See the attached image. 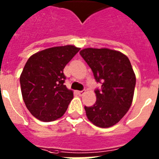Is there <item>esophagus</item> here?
I'll use <instances>...</instances> for the list:
<instances>
[{
    "instance_id": "esophagus-1",
    "label": "esophagus",
    "mask_w": 159,
    "mask_h": 159,
    "mask_svg": "<svg viewBox=\"0 0 159 159\" xmlns=\"http://www.w3.org/2000/svg\"><path fill=\"white\" fill-rule=\"evenodd\" d=\"M85 93V90H81V91H77V93H78L79 95H83L84 93Z\"/></svg>"
}]
</instances>
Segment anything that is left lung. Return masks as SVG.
Returning a JSON list of instances; mask_svg holds the SVG:
<instances>
[{
	"mask_svg": "<svg viewBox=\"0 0 159 159\" xmlns=\"http://www.w3.org/2000/svg\"><path fill=\"white\" fill-rule=\"evenodd\" d=\"M93 71L101 89H96V102L84 106L89 120L100 128L116 124L129 109L134 93L136 77L129 58L106 48H86L80 52Z\"/></svg>",
	"mask_w": 159,
	"mask_h": 159,
	"instance_id": "1",
	"label": "left lung"
}]
</instances>
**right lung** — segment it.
<instances>
[{
	"label": "right lung",
	"instance_id": "1",
	"mask_svg": "<svg viewBox=\"0 0 159 159\" xmlns=\"http://www.w3.org/2000/svg\"><path fill=\"white\" fill-rule=\"evenodd\" d=\"M79 50L75 45L49 48L31 55L25 63L20 77L22 97L39 120H56L68 109L74 94L64 84L63 70Z\"/></svg>",
	"mask_w": 159,
	"mask_h": 159
}]
</instances>
